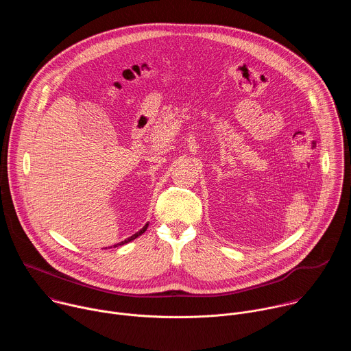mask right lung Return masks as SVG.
Listing matches in <instances>:
<instances>
[{"label":"right lung","mask_w":351,"mask_h":351,"mask_svg":"<svg viewBox=\"0 0 351 351\" xmlns=\"http://www.w3.org/2000/svg\"><path fill=\"white\" fill-rule=\"evenodd\" d=\"M147 228H148V223H145V225H144V226H143V228H141V229H140V230H138V232H137V233H134V234H132V236H130V237H128V239H125V240H123V241H121V243H118V244H114V245H112V247H118V245H123V244H126V243H129V241H132V240H134V239H136V237H138V236H141V234H143V233H144V232H145V230H147ZM106 248H107V247H106ZM110 248H111V247H110Z\"/></svg>","instance_id":"1"}]
</instances>
